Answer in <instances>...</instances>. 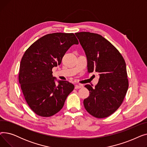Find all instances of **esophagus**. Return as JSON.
Returning a JSON list of instances; mask_svg holds the SVG:
<instances>
[{
    "label": "esophagus",
    "mask_w": 147,
    "mask_h": 147,
    "mask_svg": "<svg viewBox=\"0 0 147 147\" xmlns=\"http://www.w3.org/2000/svg\"><path fill=\"white\" fill-rule=\"evenodd\" d=\"M83 88V85H82V84H79V85H78V84H77V85L75 86L74 88L76 89H80V88Z\"/></svg>",
    "instance_id": "obj_1"
}]
</instances>
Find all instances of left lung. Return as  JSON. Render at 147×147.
<instances>
[{
    "mask_svg": "<svg viewBox=\"0 0 147 147\" xmlns=\"http://www.w3.org/2000/svg\"><path fill=\"white\" fill-rule=\"evenodd\" d=\"M85 52L88 71L99 73L95 88L86 84L89 96L84 99L86 111L102 119L116 111L126 96L129 81L125 61L119 51L102 36L90 32L75 33Z\"/></svg>",
    "mask_w": 147,
    "mask_h": 147,
    "instance_id": "8db88e82",
    "label": "left lung"
}]
</instances>
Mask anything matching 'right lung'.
<instances>
[{
	"mask_svg": "<svg viewBox=\"0 0 147 147\" xmlns=\"http://www.w3.org/2000/svg\"><path fill=\"white\" fill-rule=\"evenodd\" d=\"M74 44H79L74 33L48 34L34 42L22 57L18 76L21 89L31 110L39 116L48 117L59 112L74 88L64 80L57 85L52 71Z\"/></svg>",
	"mask_w": 147,
	"mask_h": 147,
	"instance_id": "right-lung-1",
	"label": "right lung"
}]
</instances>
